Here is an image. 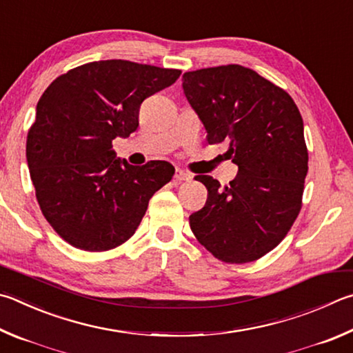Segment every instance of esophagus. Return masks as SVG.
<instances>
[{
	"label": "esophagus",
	"instance_id": "obj_1",
	"mask_svg": "<svg viewBox=\"0 0 353 353\" xmlns=\"http://www.w3.org/2000/svg\"><path fill=\"white\" fill-rule=\"evenodd\" d=\"M174 179L177 182H185V181H191V179H193V176L190 174V172H187V171H183V170H176V174H174Z\"/></svg>",
	"mask_w": 353,
	"mask_h": 353
}]
</instances>
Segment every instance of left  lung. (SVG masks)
I'll return each mask as SVG.
<instances>
[{"label": "left lung", "mask_w": 353, "mask_h": 353, "mask_svg": "<svg viewBox=\"0 0 353 353\" xmlns=\"http://www.w3.org/2000/svg\"><path fill=\"white\" fill-rule=\"evenodd\" d=\"M183 94L207 131L210 145L227 140L238 176L208 190L190 216L196 239L222 262L262 258L285 238L303 207L309 152L298 106L284 89L253 69L227 65L183 74Z\"/></svg>", "instance_id": "1"}]
</instances>
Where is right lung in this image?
<instances>
[{"label":"right lung","instance_id":"right-lung-1","mask_svg":"<svg viewBox=\"0 0 353 353\" xmlns=\"http://www.w3.org/2000/svg\"><path fill=\"white\" fill-rule=\"evenodd\" d=\"M182 72L126 60L92 61L50 83L37 105L26 157L43 216L85 252H106L136 233L148 202L174 166H132L112 150L139 126L142 101Z\"/></svg>","mask_w":353,"mask_h":353}]
</instances>
